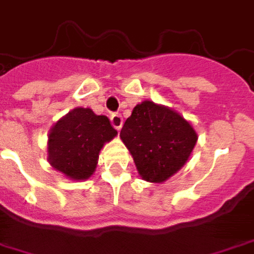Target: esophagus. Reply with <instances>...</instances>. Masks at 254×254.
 I'll list each match as a JSON object with an SVG mask.
<instances>
[{"label":"esophagus","mask_w":254,"mask_h":254,"mask_svg":"<svg viewBox=\"0 0 254 254\" xmlns=\"http://www.w3.org/2000/svg\"><path fill=\"white\" fill-rule=\"evenodd\" d=\"M122 122H124V120H122V117H121L120 114H113V115H111V124H113V127H115L117 130H120L121 129Z\"/></svg>","instance_id":"obj_1"}]
</instances>
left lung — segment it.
Returning <instances> with one entry per match:
<instances>
[{"label":"left lung","mask_w":254,"mask_h":254,"mask_svg":"<svg viewBox=\"0 0 254 254\" xmlns=\"http://www.w3.org/2000/svg\"><path fill=\"white\" fill-rule=\"evenodd\" d=\"M121 139L144 181L161 184L181 170L197 141V133L172 108L143 101L121 129Z\"/></svg>","instance_id":"left-lung-1"}]
</instances>
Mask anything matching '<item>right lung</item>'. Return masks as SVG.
<instances>
[{"mask_svg":"<svg viewBox=\"0 0 254 254\" xmlns=\"http://www.w3.org/2000/svg\"><path fill=\"white\" fill-rule=\"evenodd\" d=\"M115 136L117 130L105 115L77 107L51 127L48 161L73 181L87 179L97 167L100 150Z\"/></svg>","mask_w":254,"mask_h":254,"instance_id":"1","label":"right lung"}]
</instances>
